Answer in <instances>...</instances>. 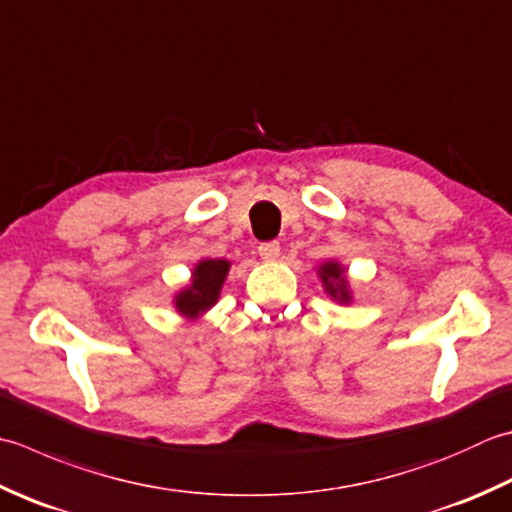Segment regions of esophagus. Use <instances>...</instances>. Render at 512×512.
Segmentation results:
<instances>
[{
	"instance_id": "34e87169",
	"label": "esophagus",
	"mask_w": 512,
	"mask_h": 512,
	"mask_svg": "<svg viewBox=\"0 0 512 512\" xmlns=\"http://www.w3.org/2000/svg\"><path fill=\"white\" fill-rule=\"evenodd\" d=\"M282 253V246L279 242H264L259 244V257L266 259V262H275V259Z\"/></svg>"
}]
</instances>
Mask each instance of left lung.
I'll use <instances>...</instances> for the list:
<instances>
[{
	"mask_svg": "<svg viewBox=\"0 0 512 512\" xmlns=\"http://www.w3.org/2000/svg\"><path fill=\"white\" fill-rule=\"evenodd\" d=\"M319 277L326 286V293L337 299V302L348 304L350 302V293H348V284L344 279V268L335 264V262H326L322 268H319Z\"/></svg>",
	"mask_w": 512,
	"mask_h": 512,
	"instance_id": "1",
	"label": "left lung"
}]
</instances>
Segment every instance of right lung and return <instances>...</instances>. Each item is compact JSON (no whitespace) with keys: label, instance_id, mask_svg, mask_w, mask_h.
<instances>
[{"label":"right lung","instance_id":"1","mask_svg":"<svg viewBox=\"0 0 512 512\" xmlns=\"http://www.w3.org/2000/svg\"><path fill=\"white\" fill-rule=\"evenodd\" d=\"M230 264L226 259H204L193 273V284L177 295L175 306L186 317H197L217 302Z\"/></svg>","mask_w":512,"mask_h":512}]
</instances>
